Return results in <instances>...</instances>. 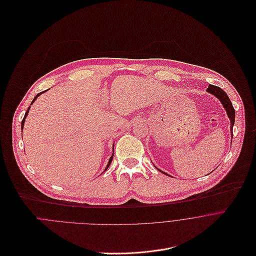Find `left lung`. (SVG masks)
I'll list each match as a JSON object with an SVG mask.
<instances>
[{
    "label": "left lung",
    "mask_w": 256,
    "mask_h": 256,
    "mask_svg": "<svg viewBox=\"0 0 256 256\" xmlns=\"http://www.w3.org/2000/svg\"><path fill=\"white\" fill-rule=\"evenodd\" d=\"M207 92H209L210 94H214L215 96H217V98L220 100V102L222 103L223 107L225 108V110H226V112H227V115H228V117H229V119H230V122H231V136H232V138H233V125H234V122H235V110H234V108H233V105H232V103H231V100H230L229 96H227V94H226L221 88L216 86H213V84H210V86H209V88H207ZM160 172H162V170H160ZM162 172L164 174H166V172Z\"/></svg>",
    "instance_id": "obj_1"
}]
</instances>
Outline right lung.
I'll use <instances>...</instances> for the list:
<instances>
[{"instance_id": "obj_1", "label": "right lung", "mask_w": 256, "mask_h": 256, "mask_svg": "<svg viewBox=\"0 0 256 256\" xmlns=\"http://www.w3.org/2000/svg\"><path fill=\"white\" fill-rule=\"evenodd\" d=\"M42 92H39V94H36V96H35V98H33V100H32V102H31V105H32V104H33V103H34V100H36V98H37V96H39V94H42ZM29 109H30V107H29V108H28V110H27V112H26V113H25V116H24V118H23V120H22V124H21V128H22V129H23V126H24V122H25V118H26V117H27V115H28V112H29ZM113 156H114V154H112V156H111V158H110V160H109V162H108V166H107V168H106V170H108V168H109V166H110V164H111V162H112V160H113Z\"/></svg>"}]
</instances>
